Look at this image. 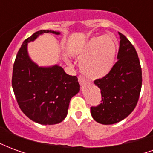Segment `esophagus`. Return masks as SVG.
Returning <instances> with one entry per match:
<instances>
[{"label": "esophagus", "mask_w": 153, "mask_h": 153, "mask_svg": "<svg viewBox=\"0 0 153 153\" xmlns=\"http://www.w3.org/2000/svg\"><path fill=\"white\" fill-rule=\"evenodd\" d=\"M79 83L80 85H83L86 83V79L83 76H79Z\"/></svg>", "instance_id": "esophagus-1"}]
</instances>
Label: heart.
I'll return each instance as SVG.
<instances>
[{"label": "heart", "instance_id": "obj_1", "mask_svg": "<svg viewBox=\"0 0 153 153\" xmlns=\"http://www.w3.org/2000/svg\"><path fill=\"white\" fill-rule=\"evenodd\" d=\"M116 54V42L108 36L93 38L74 55L80 59L81 72L92 79L106 76L114 66ZM67 63L69 60L65 59Z\"/></svg>", "mask_w": 153, "mask_h": 153}]
</instances>
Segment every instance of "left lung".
I'll return each instance as SVG.
<instances>
[{
    "instance_id": "obj_1",
    "label": "left lung",
    "mask_w": 153,
    "mask_h": 153,
    "mask_svg": "<svg viewBox=\"0 0 153 153\" xmlns=\"http://www.w3.org/2000/svg\"><path fill=\"white\" fill-rule=\"evenodd\" d=\"M120 35V48L113 69L94 83L102 93V103L91 107L93 118L102 125L121 121L134 111L142 87V70L138 54L131 42Z\"/></svg>"
}]
</instances>
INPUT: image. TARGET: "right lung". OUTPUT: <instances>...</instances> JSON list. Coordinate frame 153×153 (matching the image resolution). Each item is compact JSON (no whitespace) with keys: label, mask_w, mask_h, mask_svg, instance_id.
Returning a JSON list of instances; mask_svg holds the SVG:
<instances>
[{"label":"right lung","mask_w":153,"mask_h":153,"mask_svg":"<svg viewBox=\"0 0 153 153\" xmlns=\"http://www.w3.org/2000/svg\"><path fill=\"white\" fill-rule=\"evenodd\" d=\"M43 33L60 32L40 30L23 42L16 56L12 88L20 109L33 121L41 125L58 124L66 117L70 102L79 92L76 76L65 72L59 65L39 66L32 60L28 45Z\"/></svg>","instance_id":"add662e5"}]
</instances>
